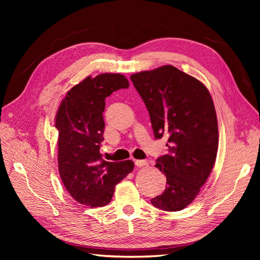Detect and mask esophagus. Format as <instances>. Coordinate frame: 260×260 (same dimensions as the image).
<instances>
[{
    "instance_id": "34e87169",
    "label": "esophagus",
    "mask_w": 260,
    "mask_h": 260,
    "mask_svg": "<svg viewBox=\"0 0 260 260\" xmlns=\"http://www.w3.org/2000/svg\"><path fill=\"white\" fill-rule=\"evenodd\" d=\"M135 164H136V166H138V167H144V166H147L148 165V162L146 161V160H141V159H138V160H136L135 161Z\"/></svg>"
}]
</instances>
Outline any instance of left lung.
<instances>
[{"label":"left lung","instance_id":"obj_1","mask_svg":"<svg viewBox=\"0 0 260 260\" xmlns=\"http://www.w3.org/2000/svg\"><path fill=\"white\" fill-rule=\"evenodd\" d=\"M151 118L156 139L168 138V153L155 166L167 178L152 199L165 211L185 208L200 193L215 165L218 122L207 88L196 78L166 65L130 77Z\"/></svg>","mask_w":260,"mask_h":260}]
</instances>
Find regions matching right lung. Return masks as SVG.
Wrapping results in <instances>:
<instances>
[{
	"instance_id": "add662e5",
	"label": "right lung",
	"mask_w": 260,
	"mask_h": 260,
	"mask_svg": "<svg viewBox=\"0 0 260 260\" xmlns=\"http://www.w3.org/2000/svg\"><path fill=\"white\" fill-rule=\"evenodd\" d=\"M127 88L129 81L120 74L86 77L67 92L57 109L59 176L68 193L82 205H107L116 184L135 168L131 160L106 161L100 153L105 99Z\"/></svg>"
}]
</instances>
